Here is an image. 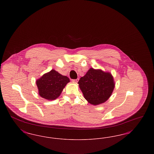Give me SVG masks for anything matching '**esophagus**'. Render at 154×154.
Listing matches in <instances>:
<instances>
[{"instance_id": "obj_1", "label": "esophagus", "mask_w": 154, "mask_h": 154, "mask_svg": "<svg viewBox=\"0 0 154 154\" xmlns=\"http://www.w3.org/2000/svg\"><path fill=\"white\" fill-rule=\"evenodd\" d=\"M79 79H73V80H72V81H73V82L77 83V82L79 81Z\"/></svg>"}]
</instances>
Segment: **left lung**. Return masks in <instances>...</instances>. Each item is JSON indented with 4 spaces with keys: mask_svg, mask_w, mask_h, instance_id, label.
Returning <instances> with one entry per match:
<instances>
[{
    "mask_svg": "<svg viewBox=\"0 0 154 154\" xmlns=\"http://www.w3.org/2000/svg\"><path fill=\"white\" fill-rule=\"evenodd\" d=\"M85 99L94 105L105 102L114 88L113 77L110 73L91 68L78 82Z\"/></svg>",
    "mask_w": 154,
    "mask_h": 154,
    "instance_id": "8db88e82",
    "label": "left lung"
}]
</instances>
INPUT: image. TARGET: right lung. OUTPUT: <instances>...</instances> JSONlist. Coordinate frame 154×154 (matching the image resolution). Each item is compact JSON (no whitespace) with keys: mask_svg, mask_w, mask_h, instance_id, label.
<instances>
[{"mask_svg":"<svg viewBox=\"0 0 154 154\" xmlns=\"http://www.w3.org/2000/svg\"><path fill=\"white\" fill-rule=\"evenodd\" d=\"M69 79L55 70L44 75L36 81L40 96L47 100H54L60 95Z\"/></svg>","mask_w":154,"mask_h":154,"instance_id":"right-lung-1","label":"right lung"}]
</instances>
